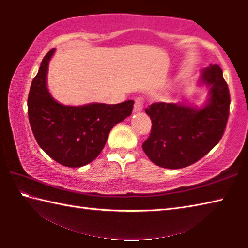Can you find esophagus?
<instances>
[{
    "mask_svg": "<svg viewBox=\"0 0 248 248\" xmlns=\"http://www.w3.org/2000/svg\"><path fill=\"white\" fill-rule=\"evenodd\" d=\"M134 111L139 112L143 109V98L139 96V97L136 98V103H134Z\"/></svg>",
    "mask_w": 248,
    "mask_h": 248,
    "instance_id": "obj_1",
    "label": "esophagus"
}]
</instances>
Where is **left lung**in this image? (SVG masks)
Here are the masks:
<instances>
[{
  "label": "left lung",
  "mask_w": 248,
  "mask_h": 248,
  "mask_svg": "<svg viewBox=\"0 0 248 248\" xmlns=\"http://www.w3.org/2000/svg\"><path fill=\"white\" fill-rule=\"evenodd\" d=\"M200 82L210 89L203 108L173 103H154L145 108L152 129L142 148L157 166L175 170L194 164L223 136L231 99L220 66L203 69Z\"/></svg>",
  "instance_id": "1"
}]
</instances>
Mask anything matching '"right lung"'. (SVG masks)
I'll return each mask as SVG.
<instances>
[{
  "mask_svg": "<svg viewBox=\"0 0 248 248\" xmlns=\"http://www.w3.org/2000/svg\"><path fill=\"white\" fill-rule=\"evenodd\" d=\"M54 49L44 57L28 94V118L37 143L54 161L81 167L98 156L112 127L131 115L133 100L64 106L50 95L47 72Z\"/></svg>",
  "mask_w": 248,
  "mask_h": 248,
  "instance_id": "1",
  "label": "right lung"
}]
</instances>
